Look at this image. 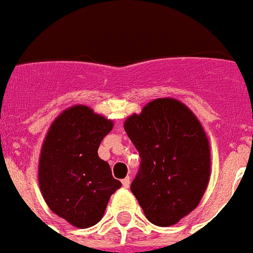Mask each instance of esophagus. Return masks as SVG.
<instances>
[{
	"mask_svg": "<svg viewBox=\"0 0 253 253\" xmlns=\"http://www.w3.org/2000/svg\"><path fill=\"white\" fill-rule=\"evenodd\" d=\"M130 177H126V178H123L122 180V185H123V188H130Z\"/></svg>",
	"mask_w": 253,
	"mask_h": 253,
	"instance_id": "esophagus-1",
	"label": "esophagus"
}]
</instances>
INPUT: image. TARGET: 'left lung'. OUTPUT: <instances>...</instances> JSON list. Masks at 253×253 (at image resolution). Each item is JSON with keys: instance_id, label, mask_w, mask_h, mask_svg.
<instances>
[{"instance_id": "8db88e82", "label": "left lung", "mask_w": 253, "mask_h": 253, "mask_svg": "<svg viewBox=\"0 0 253 253\" xmlns=\"http://www.w3.org/2000/svg\"><path fill=\"white\" fill-rule=\"evenodd\" d=\"M140 156L131 192L151 223L176 224L198 206L210 180V146L204 127L174 98L147 103L125 122Z\"/></svg>"}]
</instances>
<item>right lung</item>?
I'll list each match as a JSON object with an SVG mask.
<instances>
[{
    "instance_id": "add662e5",
    "label": "right lung",
    "mask_w": 253,
    "mask_h": 253,
    "mask_svg": "<svg viewBox=\"0 0 253 253\" xmlns=\"http://www.w3.org/2000/svg\"><path fill=\"white\" fill-rule=\"evenodd\" d=\"M113 121L85 105L64 110L49 127L39 158V186L45 204L77 228L103 216L113 193L122 186L98 156Z\"/></svg>"
}]
</instances>
